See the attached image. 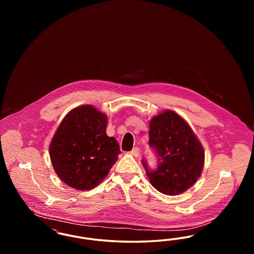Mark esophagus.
Here are the masks:
<instances>
[{
	"label": "esophagus",
	"mask_w": 254,
	"mask_h": 254,
	"mask_svg": "<svg viewBox=\"0 0 254 254\" xmlns=\"http://www.w3.org/2000/svg\"><path fill=\"white\" fill-rule=\"evenodd\" d=\"M130 154L134 157H138L140 154V148L139 147H134L132 150L130 151Z\"/></svg>",
	"instance_id": "34e87169"
}]
</instances>
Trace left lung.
Wrapping results in <instances>:
<instances>
[{
    "label": "left lung",
    "instance_id": "1",
    "mask_svg": "<svg viewBox=\"0 0 254 254\" xmlns=\"http://www.w3.org/2000/svg\"><path fill=\"white\" fill-rule=\"evenodd\" d=\"M149 146L157 156V169L142 160L147 177L158 191L178 195L200 177L205 161L204 148L188 123L177 113L166 110L149 124Z\"/></svg>",
    "mask_w": 254,
    "mask_h": 254
}]
</instances>
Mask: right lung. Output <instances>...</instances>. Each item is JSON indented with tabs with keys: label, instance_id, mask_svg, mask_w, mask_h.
<instances>
[{
	"label": "right lung",
	"instance_id": "1",
	"mask_svg": "<svg viewBox=\"0 0 254 254\" xmlns=\"http://www.w3.org/2000/svg\"><path fill=\"white\" fill-rule=\"evenodd\" d=\"M108 117L90 105L68 112L49 145L55 172L68 187L94 189L109 174L121 153L114 137L106 133Z\"/></svg>",
	"mask_w": 254,
	"mask_h": 254
}]
</instances>
